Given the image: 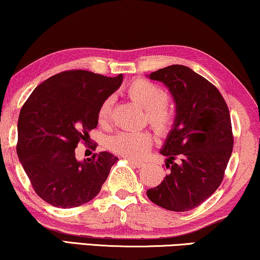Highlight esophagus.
<instances>
[{
	"instance_id": "1",
	"label": "esophagus",
	"mask_w": 260,
	"mask_h": 260,
	"mask_svg": "<svg viewBox=\"0 0 260 260\" xmlns=\"http://www.w3.org/2000/svg\"><path fill=\"white\" fill-rule=\"evenodd\" d=\"M128 162L131 164V165H133V166L138 167V168H140V167L145 165V164L142 161H138V160H134V159H128Z\"/></svg>"
}]
</instances>
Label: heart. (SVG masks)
I'll return each mask as SVG.
<instances>
[{
    "mask_svg": "<svg viewBox=\"0 0 260 260\" xmlns=\"http://www.w3.org/2000/svg\"><path fill=\"white\" fill-rule=\"evenodd\" d=\"M129 96L146 109V120L158 133H166L174 123L173 108L167 104L168 93L161 86L147 79H137L127 88ZM114 98L108 96L101 102L98 111L99 123L107 126L112 120ZM153 145L149 132L123 131L113 135L109 147L127 158L138 159L144 156Z\"/></svg>",
    "mask_w": 260,
    "mask_h": 260,
    "instance_id": "heart-1",
    "label": "heart"
}]
</instances>
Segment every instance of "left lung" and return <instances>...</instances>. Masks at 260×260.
<instances>
[{
    "label": "left lung",
    "instance_id": "8db88e82",
    "mask_svg": "<svg viewBox=\"0 0 260 260\" xmlns=\"http://www.w3.org/2000/svg\"><path fill=\"white\" fill-rule=\"evenodd\" d=\"M149 78L168 87L177 114L160 151L170 171L147 197L168 211L193 210L224 179L233 149L229 107L217 87L186 66H168Z\"/></svg>",
    "mask_w": 260,
    "mask_h": 260
}]
</instances>
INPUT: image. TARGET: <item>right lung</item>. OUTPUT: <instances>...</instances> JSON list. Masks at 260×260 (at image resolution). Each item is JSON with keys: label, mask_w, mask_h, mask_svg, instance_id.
I'll use <instances>...</instances> for the list:
<instances>
[{"label": "right lung", "mask_w": 260, "mask_h": 260, "mask_svg": "<svg viewBox=\"0 0 260 260\" xmlns=\"http://www.w3.org/2000/svg\"><path fill=\"white\" fill-rule=\"evenodd\" d=\"M121 82V74L61 72L40 83L22 106L16 152L35 193L46 203L78 207L100 192L118 158L105 151L81 162L75 148L79 142L89 145L101 102Z\"/></svg>", "instance_id": "obj_1"}]
</instances>
